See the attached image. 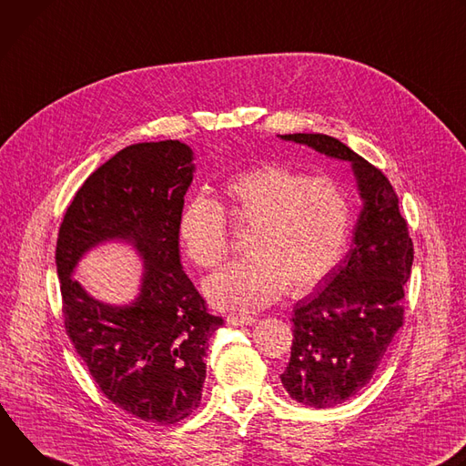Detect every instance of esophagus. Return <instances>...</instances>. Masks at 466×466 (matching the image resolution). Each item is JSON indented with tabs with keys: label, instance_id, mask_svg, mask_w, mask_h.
<instances>
[{
	"label": "esophagus",
	"instance_id": "34e87169",
	"mask_svg": "<svg viewBox=\"0 0 466 466\" xmlns=\"http://www.w3.org/2000/svg\"><path fill=\"white\" fill-rule=\"evenodd\" d=\"M228 324H231V326H251V324H255V319H251V317H229Z\"/></svg>",
	"mask_w": 466,
	"mask_h": 466
}]
</instances>
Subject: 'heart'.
Instances as JSON below:
<instances>
[{
    "instance_id": "b5f03b06",
    "label": "heart",
    "mask_w": 466,
    "mask_h": 466,
    "mask_svg": "<svg viewBox=\"0 0 466 466\" xmlns=\"http://www.w3.org/2000/svg\"><path fill=\"white\" fill-rule=\"evenodd\" d=\"M224 196L233 220L249 228V255L205 279L203 292L218 311L249 315L278 301L287 289L305 294L340 261L353 207L335 179L270 163L231 177ZM179 237L192 263L217 267L228 253L220 203L205 196L190 199L179 217Z\"/></svg>"
}]
</instances>
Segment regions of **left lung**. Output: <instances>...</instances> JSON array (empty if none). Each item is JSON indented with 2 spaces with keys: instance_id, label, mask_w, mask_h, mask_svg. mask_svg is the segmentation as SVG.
Masks as SVG:
<instances>
[{
  "instance_id": "obj_1",
  "label": "left lung",
  "mask_w": 466,
  "mask_h": 466,
  "mask_svg": "<svg viewBox=\"0 0 466 466\" xmlns=\"http://www.w3.org/2000/svg\"><path fill=\"white\" fill-rule=\"evenodd\" d=\"M279 138L350 163L363 201L344 259L313 296L294 305L290 360L279 376L292 400L326 409L372 380L401 328L412 240L398 196L381 170L328 135L294 133Z\"/></svg>"
}]
</instances>
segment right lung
<instances>
[{
    "label": "right lung",
    "mask_w": 466,
    "mask_h": 466,
    "mask_svg": "<svg viewBox=\"0 0 466 466\" xmlns=\"http://www.w3.org/2000/svg\"><path fill=\"white\" fill-rule=\"evenodd\" d=\"M194 170V151L179 140L124 147L77 190L56 249L65 328L90 376L115 405L161 426L198 407L207 342L224 324L181 265ZM107 241L129 243L143 261L139 294L124 306L99 302L73 278L82 255Z\"/></svg>",
    "instance_id": "1"
}]
</instances>
